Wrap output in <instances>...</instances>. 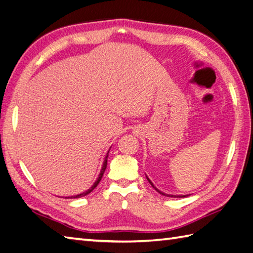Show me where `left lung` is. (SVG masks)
<instances>
[{"label":"left lung","instance_id":"obj_1","mask_svg":"<svg viewBox=\"0 0 253 253\" xmlns=\"http://www.w3.org/2000/svg\"><path fill=\"white\" fill-rule=\"evenodd\" d=\"M146 179H148V181L150 182V183H151V185L152 186H153L154 187V189L158 192V193H160V194H162V195H165V196H169V197H180V198H183V197H186V196H190L191 195V194H187V195H172V194H166V193H164V192H162V191H160V190H158L157 189V187L156 186H154V184L153 183H152V181L148 178V175H146Z\"/></svg>","mask_w":253,"mask_h":253}]
</instances>
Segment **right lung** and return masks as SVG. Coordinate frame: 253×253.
I'll return each instance as SVG.
<instances>
[{
  "mask_svg": "<svg viewBox=\"0 0 253 253\" xmlns=\"http://www.w3.org/2000/svg\"><path fill=\"white\" fill-rule=\"evenodd\" d=\"M110 149H111V148H110ZM109 152H110V150L108 151L107 155H105V158H104V161H103V164H102L101 170H100V173H99V175H98L97 180L95 181V183H93V184H92V185L89 187V189H88V190H87V191H85V192H83V193L78 194V195H73V196H68V197H64V198H80V197H83V196H86V195H88V194H89L90 192H92V191H93V189H96L97 185L99 184L100 180H101V178H102V175H103V173H104V171H105V169H107V165H108V157H109Z\"/></svg>",
  "mask_w": 253,
  "mask_h": 253,
  "instance_id": "right-lung-1",
  "label": "right lung"
}]
</instances>
